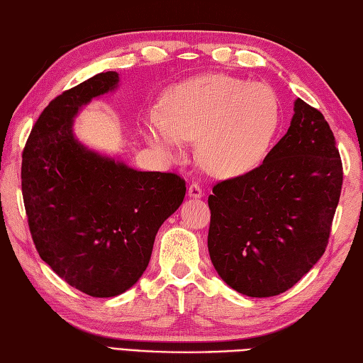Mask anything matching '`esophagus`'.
<instances>
[{"label": "esophagus", "mask_w": 363, "mask_h": 363, "mask_svg": "<svg viewBox=\"0 0 363 363\" xmlns=\"http://www.w3.org/2000/svg\"><path fill=\"white\" fill-rule=\"evenodd\" d=\"M189 196L190 198H201L203 196V189L198 182H191L189 186Z\"/></svg>", "instance_id": "esophagus-1"}]
</instances>
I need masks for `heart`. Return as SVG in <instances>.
<instances>
[{
  "label": "heart",
  "mask_w": 363,
  "mask_h": 363,
  "mask_svg": "<svg viewBox=\"0 0 363 363\" xmlns=\"http://www.w3.org/2000/svg\"><path fill=\"white\" fill-rule=\"evenodd\" d=\"M280 119V101L269 84L209 74L169 88L163 110L147 108L141 125L167 155L179 152L182 140H200L198 155L211 174L239 177L266 159Z\"/></svg>",
  "instance_id": "b5f03b06"
}]
</instances>
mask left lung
<instances>
[{"instance_id": "1", "label": "left lung", "mask_w": 363, "mask_h": 363, "mask_svg": "<svg viewBox=\"0 0 363 363\" xmlns=\"http://www.w3.org/2000/svg\"><path fill=\"white\" fill-rule=\"evenodd\" d=\"M342 186L329 123L297 99L288 132L264 162L212 187L208 248L222 280L250 297L293 288L325 252Z\"/></svg>"}]
</instances>
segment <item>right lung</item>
Here are the masks:
<instances>
[{
	"label": "right lung",
	"mask_w": 363,
	"mask_h": 363,
	"mask_svg": "<svg viewBox=\"0 0 363 363\" xmlns=\"http://www.w3.org/2000/svg\"><path fill=\"white\" fill-rule=\"evenodd\" d=\"M118 82L116 72H102L55 97L21 154L35 250L64 281L92 297L123 294L138 281L155 234L186 196L181 176L137 172L74 137L78 110Z\"/></svg>",
	"instance_id": "1"
}]
</instances>
